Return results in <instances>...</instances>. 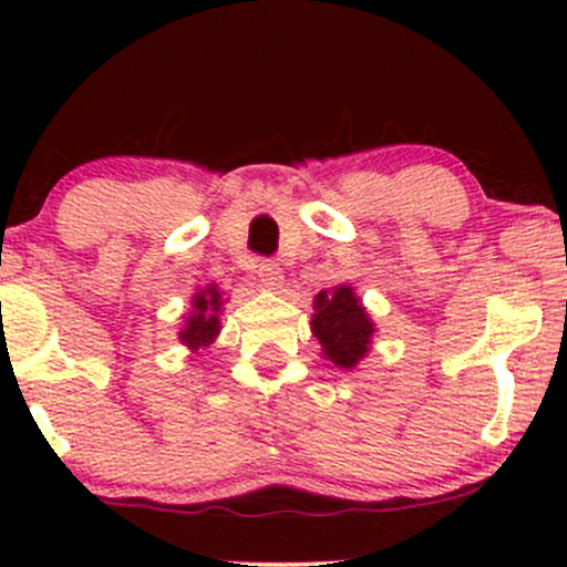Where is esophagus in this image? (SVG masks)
I'll list each match as a JSON object with an SVG mask.
<instances>
[{
  "mask_svg": "<svg viewBox=\"0 0 567 567\" xmlns=\"http://www.w3.org/2000/svg\"><path fill=\"white\" fill-rule=\"evenodd\" d=\"M256 275L261 277L264 288H269V290H282L285 271L279 269V264H275V261H261V264L256 266Z\"/></svg>",
  "mask_w": 567,
  "mask_h": 567,
  "instance_id": "esophagus-1",
  "label": "esophagus"
}]
</instances>
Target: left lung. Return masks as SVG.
<instances>
[{
  "instance_id": "1",
  "label": "left lung",
  "mask_w": 567,
  "mask_h": 567,
  "mask_svg": "<svg viewBox=\"0 0 567 567\" xmlns=\"http://www.w3.org/2000/svg\"><path fill=\"white\" fill-rule=\"evenodd\" d=\"M311 333L322 343L324 360L341 370H351L368 354L375 324L357 292L349 285H338L330 292H317Z\"/></svg>"
}]
</instances>
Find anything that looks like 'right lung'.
I'll return each instance as SVG.
<instances>
[{
    "label": "right lung",
    "mask_w": 567,
    "mask_h": 567,
    "mask_svg": "<svg viewBox=\"0 0 567 567\" xmlns=\"http://www.w3.org/2000/svg\"><path fill=\"white\" fill-rule=\"evenodd\" d=\"M220 306H224V298H220L216 285H207L197 296H192V315L186 317V324L178 333V338L188 349L207 347L218 336Z\"/></svg>",
    "instance_id": "1"
}]
</instances>
